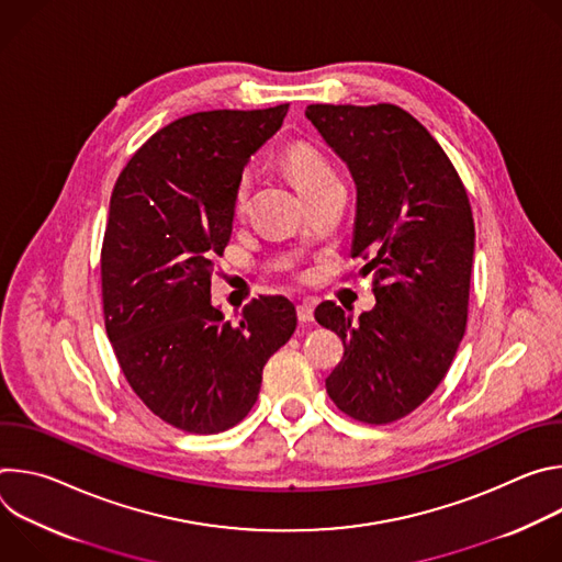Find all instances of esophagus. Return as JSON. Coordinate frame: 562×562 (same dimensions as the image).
<instances>
[{"label": "esophagus", "instance_id": "obj_1", "mask_svg": "<svg viewBox=\"0 0 562 562\" xmlns=\"http://www.w3.org/2000/svg\"><path fill=\"white\" fill-rule=\"evenodd\" d=\"M295 313H297V319H300L302 325L313 323V304H311V302H302V304H297Z\"/></svg>", "mask_w": 562, "mask_h": 562}]
</instances>
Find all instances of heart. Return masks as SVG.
<instances>
[{
  "instance_id": "1",
  "label": "heart",
  "mask_w": 562,
  "mask_h": 562,
  "mask_svg": "<svg viewBox=\"0 0 562 562\" xmlns=\"http://www.w3.org/2000/svg\"><path fill=\"white\" fill-rule=\"evenodd\" d=\"M280 162L302 195L319 184L338 178L331 165L325 159V155L319 153L311 142H304V139H295L286 144L280 155ZM247 202H249V180L239 178L233 189V213L243 215L247 211Z\"/></svg>"
}]
</instances>
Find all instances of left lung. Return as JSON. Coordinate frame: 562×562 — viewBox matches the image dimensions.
Listing matches in <instances>:
<instances>
[{"label":"left lung","mask_w":562,"mask_h":562,"mask_svg":"<svg viewBox=\"0 0 562 562\" xmlns=\"http://www.w3.org/2000/svg\"><path fill=\"white\" fill-rule=\"evenodd\" d=\"M306 117L353 176L351 256L375 295L358 323L334 302L315 308L345 345L327 393L349 418L389 425L436 391L467 331L471 204L442 146L400 106L308 104Z\"/></svg>","instance_id":"1"}]
</instances>
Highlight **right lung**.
Segmentation results:
<instances>
[{"label": "right lung", "instance_id": "add662e5", "mask_svg": "<svg viewBox=\"0 0 562 562\" xmlns=\"http://www.w3.org/2000/svg\"><path fill=\"white\" fill-rule=\"evenodd\" d=\"M286 111L180 117L137 148L111 193L100 258L106 336L135 395L189 434L245 420L267 360L295 331V306L284 295L249 302L237 323H224L211 304L233 189Z\"/></svg>", "mask_w": 562, "mask_h": 562}]
</instances>
